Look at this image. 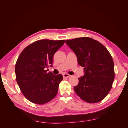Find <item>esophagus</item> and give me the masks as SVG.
Instances as JSON below:
<instances>
[{
    "label": "esophagus",
    "instance_id": "1",
    "mask_svg": "<svg viewBox=\"0 0 128 128\" xmlns=\"http://www.w3.org/2000/svg\"><path fill=\"white\" fill-rule=\"evenodd\" d=\"M71 76V75L68 74H64L63 75V77L64 78H68V77H70Z\"/></svg>",
    "mask_w": 128,
    "mask_h": 128
}]
</instances>
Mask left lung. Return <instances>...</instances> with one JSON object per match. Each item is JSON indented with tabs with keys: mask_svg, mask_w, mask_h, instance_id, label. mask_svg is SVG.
Instances as JSON below:
<instances>
[{
	"mask_svg": "<svg viewBox=\"0 0 128 128\" xmlns=\"http://www.w3.org/2000/svg\"><path fill=\"white\" fill-rule=\"evenodd\" d=\"M74 52L84 76L74 88L77 95L88 103L101 102L110 91L114 80V64L110 53L98 41L89 37L66 40Z\"/></svg>",
	"mask_w": 128,
	"mask_h": 128,
	"instance_id": "8db88e82",
	"label": "left lung"
}]
</instances>
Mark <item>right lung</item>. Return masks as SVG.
<instances>
[{
    "instance_id": "add662e5",
    "label": "right lung",
    "mask_w": 128,
    "mask_h": 128,
    "mask_svg": "<svg viewBox=\"0 0 128 128\" xmlns=\"http://www.w3.org/2000/svg\"><path fill=\"white\" fill-rule=\"evenodd\" d=\"M64 42L37 40L26 46L19 56L15 68L16 82L22 94L30 102L43 104L57 94L63 76L48 72L46 69L52 66L53 56Z\"/></svg>"
}]
</instances>
